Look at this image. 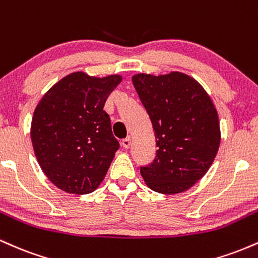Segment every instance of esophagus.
<instances>
[{"label":"esophagus","instance_id":"obj_1","mask_svg":"<svg viewBox=\"0 0 258 258\" xmlns=\"http://www.w3.org/2000/svg\"><path fill=\"white\" fill-rule=\"evenodd\" d=\"M121 144H122V147L125 148V149H128L130 147H131V138L127 137L125 139H122V142H121Z\"/></svg>","mask_w":258,"mask_h":258}]
</instances>
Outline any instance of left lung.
Wrapping results in <instances>:
<instances>
[{
    "instance_id": "1",
    "label": "left lung",
    "mask_w": 258,
    "mask_h": 258,
    "mask_svg": "<svg viewBox=\"0 0 258 258\" xmlns=\"http://www.w3.org/2000/svg\"><path fill=\"white\" fill-rule=\"evenodd\" d=\"M132 82L149 115L156 155L141 167L146 184L160 194L188 190L211 167L221 143L218 114L197 80L186 74H136Z\"/></svg>"
}]
</instances>
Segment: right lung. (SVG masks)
<instances>
[{"label":"right lung","instance_id":"add662e5","mask_svg":"<svg viewBox=\"0 0 258 258\" xmlns=\"http://www.w3.org/2000/svg\"><path fill=\"white\" fill-rule=\"evenodd\" d=\"M122 81L75 72L49 88L34 111L31 142L46 177L69 194H90L104 179L119 142L103 110L109 94Z\"/></svg>","mask_w":258,"mask_h":258}]
</instances>
